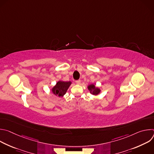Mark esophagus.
Segmentation results:
<instances>
[{
  "mask_svg": "<svg viewBox=\"0 0 154 154\" xmlns=\"http://www.w3.org/2000/svg\"><path fill=\"white\" fill-rule=\"evenodd\" d=\"M80 82H80V80H76V81H75V83H76L77 84H80Z\"/></svg>",
  "mask_w": 154,
  "mask_h": 154,
  "instance_id": "1",
  "label": "esophagus"
}]
</instances>
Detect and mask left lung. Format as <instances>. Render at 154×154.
<instances>
[{"label":"left lung","mask_w":154,"mask_h":154,"mask_svg":"<svg viewBox=\"0 0 154 154\" xmlns=\"http://www.w3.org/2000/svg\"><path fill=\"white\" fill-rule=\"evenodd\" d=\"M88 90L90 91L91 94L95 96L99 94L100 92V90L99 88L96 87L94 84H91L88 86Z\"/></svg>","instance_id":"8db88e82"}]
</instances>
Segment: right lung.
Wrapping results in <instances>:
<instances>
[{
  "label": "right lung",
  "instance_id": "obj_1",
  "mask_svg": "<svg viewBox=\"0 0 154 154\" xmlns=\"http://www.w3.org/2000/svg\"><path fill=\"white\" fill-rule=\"evenodd\" d=\"M71 82L58 81L57 84L52 88V92L54 94L58 97H63L66 93L69 87L71 85Z\"/></svg>",
  "mask_w": 154,
  "mask_h": 154
}]
</instances>
